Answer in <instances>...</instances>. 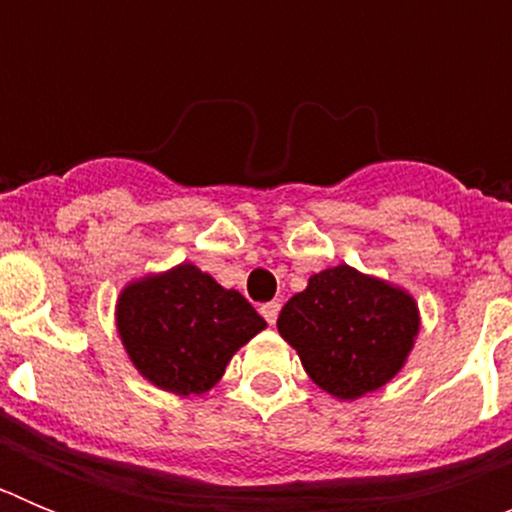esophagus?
<instances>
[{
  "mask_svg": "<svg viewBox=\"0 0 512 512\" xmlns=\"http://www.w3.org/2000/svg\"><path fill=\"white\" fill-rule=\"evenodd\" d=\"M279 310H282V305H279V302H266V305H261V315H264V320L269 325L277 323Z\"/></svg>",
  "mask_w": 512,
  "mask_h": 512,
  "instance_id": "obj_1",
  "label": "esophagus"
}]
</instances>
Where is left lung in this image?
Returning a JSON list of instances; mask_svg holds the SVG:
<instances>
[{
	"instance_id": "8db88e82",
	"label": "left lung",
	"mask_w": 512,
	"mask_h": 512,
	"mask_svg": "<svg viewBox=\"0 0 512 512\" xmlns=\"http://www.w3.org/2000/svg\"><path fill=\"white\" fill-rule=\"evenodd\" d=\"M277 328L320 390L356 400L405 366L420 315L405 289L341 264L312 274L282 307Z\"/></svg>"
}]
</instances>
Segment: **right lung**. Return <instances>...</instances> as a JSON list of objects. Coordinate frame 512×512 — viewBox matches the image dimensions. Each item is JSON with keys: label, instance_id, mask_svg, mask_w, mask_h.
Wrapping results in <instances>:
<instances>
[{"label": "right lung", "instance_id": "right-lung-1", "mask_svg": "<svg viewBox=\"0 0 512 512\" xmlns=\"http://www.w3.org/2000/svg\"><path fill=\"white\" fill-rule=\"evenodd\" d=\"M117 333L130 361L158 390H212L241 346L266 328L251 302L194 264L135 279L117 297Z\"/></svg>", "mask_w": 512, "mask_h": 512}]
</instances>
